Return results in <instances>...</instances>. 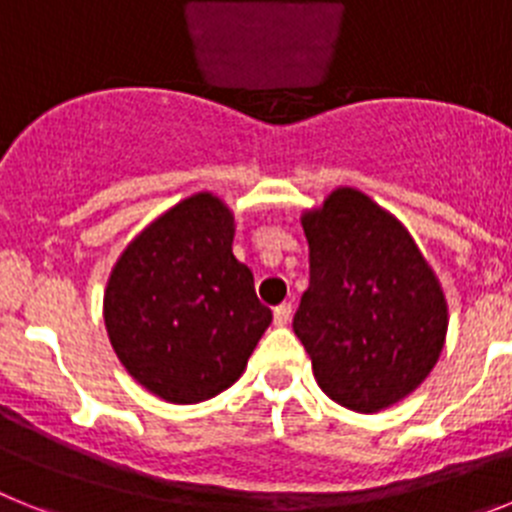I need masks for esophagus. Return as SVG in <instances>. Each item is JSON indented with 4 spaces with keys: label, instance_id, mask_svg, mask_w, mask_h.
Here are the masks:
<instances>
[{
    "label": "esophagus",
    "instance_id": "obj_1",
    "mask_svg": "<svg viewBox=\"0 0 512 512\" xmlns=\"http://www.w3.org/2000/svg\"><path fill=\"white\" fill-rule=\"evenodd\" d=\"M289 318H292V305L289 302H282V305L274 307V325L282 328V325L289 323Z\"/></svg>",
    "mask_w": 512,
    "mask_h": 512
}]
</instances>
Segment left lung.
I'll return each instance as SVG.
<instances>
[{
	"label": "left lung",
	"mask_w": 512,
	"mask_h": 512,
	"mask_svg": "<svg viewBox=\"0 0 512 512\" xmlns=\"http://www.w3.org/2000/svg\"><path fill=\"white\" fill-rule=\"evenodd\" d=\"M302 228L310 287L292 328L330 400L379 413L418 390L441 356V284L405 225L359 189L330 192Z\"/></svg>",
	"instance_id": "obj_1"
}]
</instances>
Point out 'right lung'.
Wrapping results in <instances>:
<instances>
[{"instance_id": "obj_1", "label": "right lung", "mask_w": 512, "mask_h": 512, "mask_svg": "<svg viewBox=\"0 0 512 512\" xmlns=\"http://www.w3.org/2000/svg\"><path fill=\"white\" fill-rule=\"evenodd\" d=\"M233 235L225 202L192 194L140 230L112 269L107 336L130 377L161 400L194 405L228 390L269 328Z\"/></svg>"}]
</instances>
